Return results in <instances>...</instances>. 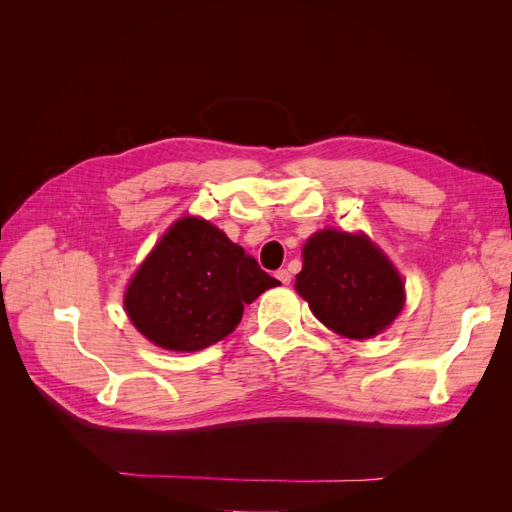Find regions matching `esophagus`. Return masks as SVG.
Instances as JSON below:
<instances>
[{
  "mask_svg": "<svg viewBox=\"0 0 512 512\" xmlns=\"http://www.w3.org/2000/svg\"><path fill=\"white\" fill-rule=\"evenodd\" d=\"M275 277H277V280H280L284 286H288V284H290V280H292V275L288 273V269H280V271L275 273Z\"/></svg>",
  "mask_w": 512,
  "mask_h": 512,
  "instance_id": "1",
  "label": "esophagus"
}]
</instances>
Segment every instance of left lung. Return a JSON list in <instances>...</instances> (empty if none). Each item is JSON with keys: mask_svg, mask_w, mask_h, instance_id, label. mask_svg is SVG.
Here are the masks:
<instances>
[{"mask_svg": "<svg viewBox=\"0 0 512 512\" xmlns=\"http://www.w3.org/2000/svg\"><path fill=\"white\" fill-rule=\"evenodd\" d=\"M294 288L324 327L350 339L382 333L406 301L404 280L380 247L335 228L307 239Z\"/></svg>", "mask_w": 512, "mask_h": 512, "instance_id": "1", "label": "left lung"}]
</instances>
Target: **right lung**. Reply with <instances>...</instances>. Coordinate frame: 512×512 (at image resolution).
Instances as JSON below:
<instances>
[{"label": "right lung", "instance_id": "right-lung-1", "mask_svg": "<svg viewBox=\"0 0 512 512\" xmlns=\"http://www.w3.org/2000/svg\"><path fill=\"white\" fill-rule=\"evenodd\" d=\"M280 282L207 220L168 228L128 284L134 327L164 350H203L237 329L243 307Z\"/></svg>", "mask_w": 512, "mask_h": 512}]
</instances>
